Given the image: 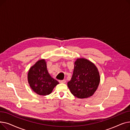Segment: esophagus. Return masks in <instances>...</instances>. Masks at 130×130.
Here are the masks:
<instances>
[{
    "label": "esophagus",
    "instance_id": "1",
    "mask_svg": "<svg viewBox=\"0 0 130 130\" xmlns=\"http://www.w3.org/2000/svg\"><path fill=\"white\" fill-rule=\"evenodd\" d=\"M59 82L60 83H65L66 82L65 79H63V80H59Z\"/></svg>",
    "mask_w": 130,
    "mask_h": 130
}]
</instances>
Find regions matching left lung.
I'll return each mask as SVG.
<instances>
[{
  "label": "left lung",
  "instance_id": "left-lung-1",
  "mask_svg": "<svg viewBox=\"0 0 130 130\" xmlns=\"http://www.w3.org/2000/svg\"><path fill=\"white\" fill-rule=\"evenodd\" d=\"M100 81V74L96 66L86 59L78 58L75 62L73 75L67 86L74 96L85 99L92 96Z\"/></svg>",
  "mask_w": 130,
  "mask_h": 130
}]
</instances>
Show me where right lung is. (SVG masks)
<instances>
[{"instance_id": "right-lung-1", "label": "right lung", "mask_w": 130, "mask_h": 130, "mask_svg": "<svg viewBox=\"0 0 130 130\" xmlns=\"http://www.w3.org/2000/svg\"><path fill=\"white\" fill-rule=\"evenodd\" d=\"M28 81L31 89L40 95H49L59 83L48 72L45 59L37 61L30 68L28 73Z\"/></svg>"}]
</instances>
